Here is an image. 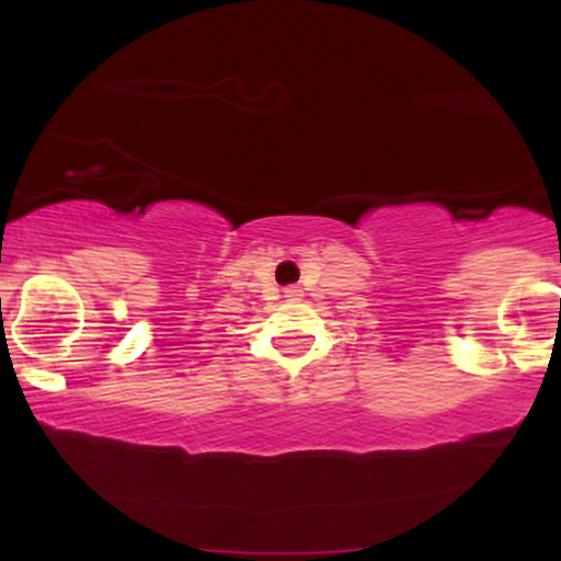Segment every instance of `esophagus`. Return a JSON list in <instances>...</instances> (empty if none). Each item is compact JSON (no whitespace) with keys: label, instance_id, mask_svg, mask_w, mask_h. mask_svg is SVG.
Returning a JSON list of instances; mask_svg holds the SVG:
<instances>
[{"label":"esophagus","instance_id":"1","mask_svg":"<svg viewBox=\"0 0 561 561\" xmlns=\"http://www.w3.org/2000/svg\"><path fill=\"white\" fill-rule=\"evenodd\" d=\"M285 298H287V300H300L302 293H300L298 287H287V289H285Z\"/></svg>","mask_w":561,"mask_h":561}]
</instances>
